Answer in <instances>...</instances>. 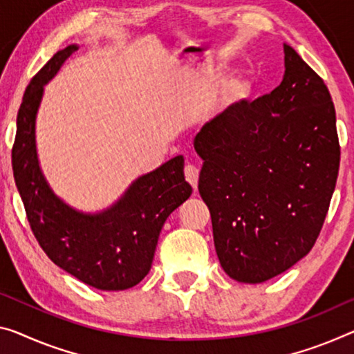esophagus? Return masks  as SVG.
<instances>
[{
  "instance_id": "1",
  "label": "esophagus",
  "mask_w": 354,
  "mask_h": 354,
  "mask_svg": "<svg viewBox=\"0 0 354 354\" xmlns=\"http://www.w3.org/2000/svg\"><path fill=\"white\" fill-rule=\"evenodd\" d=\"M185 178H187V182L192 185V187L196 189L198 188V180H199V169L196 167L194 165H187L185 166Z\"/></svg>"
}]
</instances>
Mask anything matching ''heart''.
<instances>
[{
  "mask_svg": "<svg viewBox=\"0 0 354 354\" xmlns=\"http://www.w3.org/2000/svg\"><path fill=\"white\" fill-rule=\"evenodd\" d=\"M250 93H252V82H250V79L239 75V77H234L226 85L225 95H223V104L227 109L241 106L242 102L248 100Z\"/></svg>",
  "mask_w": 354,
  "mask_h": 354,
  "instance_id": "b5f03b06",
  "label": "heart"
}]
</instances>
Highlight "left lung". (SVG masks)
I'll list each match as a JSON object with an SVG mask.
<instances>
[{
  "mask_svg": "<svg viewBox=\"0 0 354 354\" xmlns=\"http://www.w3.org/2000/svg\"><path fill=\"white\" fill-rule=\"evenodd\" d=\"M281 84L196 134L199 194L223 270L261 283L312 250L333 198L340 145L323 79L285 44Z\"/></svg>",
  "mask_w": 354,
  "mask_h": 354,
  "instance_id": "8db88e82",
  "label": "left lung"
}]
</instances>
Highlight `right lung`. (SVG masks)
Instances as JSON below:
<instances>
[{"label":"right lung","instance_id":"1","mask_svg":"<svg viewBox=\"0 0 354 354\" xmlns=\"http://www.w3.org/2000/svg\"><path fill=\"white\" fill-rule=\"evenodd\" d=\"M57 52L26 86L17 113L12 169L31 231L58 268L102 291L133 288L149 274L161 227L192 196L183 156H176L133 182L112 207L84 214L57 198L36 153V113L44 85L77 50Z\"/></svg>","mask_w":354,"mask_h":354}]
</instances>
